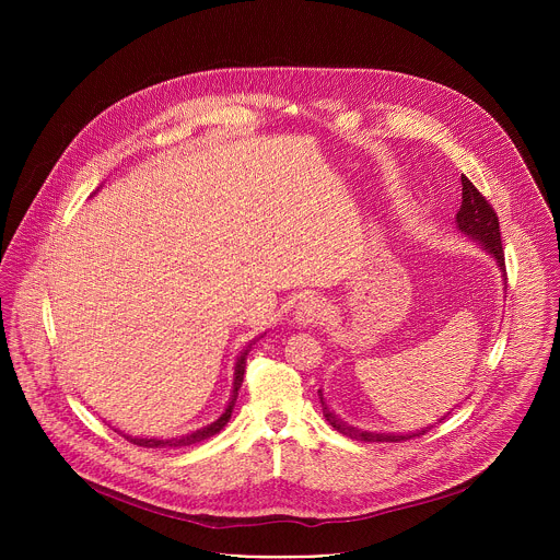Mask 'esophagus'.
<instances>
[{
    "label": "esophagus",
    "mask_w": 560,
    "mask_h": 560,
    "mask_svg": "<svg viewBox=\"0 0 560 560\" xmlns=\"http://www.w3.org/2000/svg\"><path fill=\"white\" fill-rule=\"evenodd\" d=\"M324 314H326V303H324L322 296H314V294L303 296V299L296 303L294 312H292L294 324H296V326H303V328H305V326H314V324L322 322Z\"/></svg>",
    "instance_id": "obj_1"
}]
</instances>
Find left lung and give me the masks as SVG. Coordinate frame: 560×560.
I'll use <instances>...</instances> for the list:
<instances>
[{"mask_svg":"<svg viewBox=\"0 0 560 560\" xmlns=\"http://www.w3.org/2000/svg\"><path fill=\"white\" fill-rule=\"evenodd\" d=\"M460 184H463V195H460V208L456 212V228L460 234L469 236L471 242H476L478 246H481L499 266L503 279H505V253H503V244H501V232H499V217L497 212L492 210V206L486 201V197L478 192L471 182L467 177L460 175ZM318 398H322V408H324V417L326 421L343 436H350L354 441H365V443H401V441H408V439H415V436H421L425 432H430L434 425H428V428H421L417 432H370V430H361V428H354L350 425L348 421H343L335 410H330L328 401H326V394L324 389H318ZM458 408V406H454ZM452 408V410H454ZM452 410L447 415H452ZM443 415L439 419V423L445 421Z\"/></svg>","mask_w":560,"mask_h":560,"instance_id":"left-lung-1","label":"left lung"}]
</instances>
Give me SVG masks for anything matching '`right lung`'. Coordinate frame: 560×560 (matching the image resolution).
<instances>
[{"instance_id":"right-lung-1","label":"right lung","mask_w":560,"mask_h":560,"mask_svg":"<svg viewBox=\"0 0 560 560\" xmlns=\"http://www.w3.org/2000/svg\"><path fill=\"white\" fill-rule=\"evenodd\" d=\"M266 335V332H264ZM261 335V337H264ZM253 339L244 350L242 354L236 357V363H234V376H232V392H230V398H228V406L225 410L219 415V419H214L212 423L195 430V432H188V434H182V436H162V439H154V436H130V434H124L126 441L139 445V447H152V450H175V447H186V445H192V443H201L210 436H214L217 432H221L225 428V423L230 421L232 417V410H234V404H236V396H238V389H242V383H244V372H246V359H248V352L250 348L261 339Z\"/></svg>"}]
</instances>
